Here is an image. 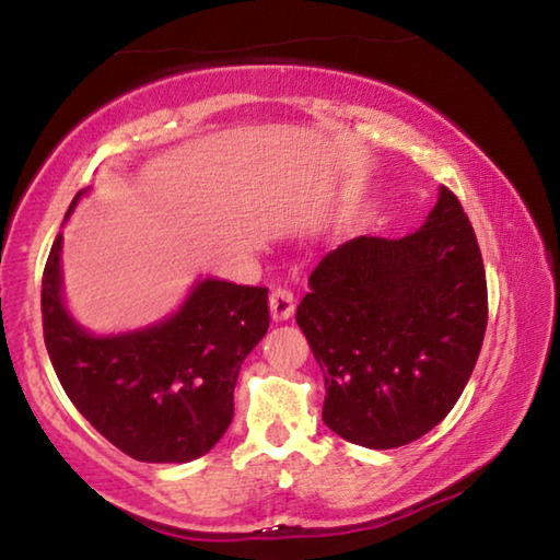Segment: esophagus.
Here are the masks:
<instances>
[{
  "label": "esophagus",
  "instance_id": "obj_1",
  "mask_svg": "<svg viewBox=\"0 0 560 560\" xmlns=\"http://www.w3.org/2000/svg\"><path fill=\"white\" fill-rule=\"evenodd\" d=\"M269 308L273 320H287L293 316V311H296V296H293L291 289L277 287L269 296Z\"/></svg>",
  "mask_w": 560,
  "mask_h": 560
}]
</instances>
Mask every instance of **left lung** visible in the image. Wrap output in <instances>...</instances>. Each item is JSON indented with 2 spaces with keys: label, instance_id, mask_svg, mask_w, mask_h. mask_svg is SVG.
I'll return each mask as SVG.
<instances>
[{
  "label": "left lung",
  "instance_id": "obj_1",
  "mask_svg": "<svg viewBox=\"0 0 560 560\" xmlns=\"http://www.w3.org/2000/svg\"><path fill=\"white\" fill-rule=\"evenodd\" d=\"M296 324L326 381L324 422L371 450L420 440L459 400L487 330L477 234L447 187L420 230L320 259Z\"/></svg>",
  "mask_w": 560,
  "mask_h": 560
}]
</instances>
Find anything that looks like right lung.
I'll return each instance as SVG.
<instances>
[{
    "mask_svg": "<svg viewBox=\"0 0 560 560\" xmlns=\"http://www.w3.org/2000/svg\"><path fill=\"white\" fill-rule=\"evenodd\" d=\"M61 240H54L44 267L42 320L69 400L132 459L183 464L202 457L230 428L240 368L267 336L269 289L205 279L160 324L91 336L63 306Z\"/></svg>",
    "mask_w": 560,
    "mask_h": 560,
    "instance_id": "1",
    "label": "right lung"
}]
</instances>
